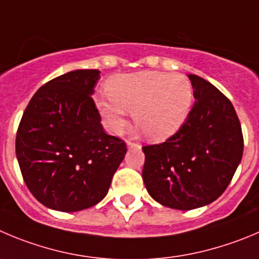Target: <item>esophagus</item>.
<instances>
[{"instance_id":"esophagus-1","label":"esophagus","mask_w":259,"mask_h":259,"mask_svg":"<svg viewBox=\"0 0 259 259\" xmlns=\"http://www.w3.org/2000/svg\"><path fill=\"white\" fill-rule=\"evenodd\" d=\"M137 145H139V144H136V142L130 141V140H128V141H127V147H135V146H137Z\"/></svg>"}]
</instances>
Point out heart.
I'll use <instances>...</instances> for the list:
<instances>
[{
	"label": "heart",
	"instance_id": "heart-1",
	"mask_svg": "<svg viewBox=\"0 0 259 259\" xmlns=\"http://www.w3.org/2000/svg\"><path fill=\"white\" fill-rule=\"evenodd\" d=\"M108 95L95 99L105 128L119 135L132 112L135 123L147 137L165 140L184 124L193 103V88L179 73L140 71L122 73L107 81Z\"/></svg>",
	"mask_w": 259,
	"mask_h": 259
}]
</instances>
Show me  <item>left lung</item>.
<instances>
[{
    "instance_id": "1",
    "label": "left lung",
    "mask_w": 259,
    "mask_h": 259,
    "mask_svg": "<svg viewBox=\"0 0 259 259\" xmlns=\"http://www.w3.org/2000/svg\"><path fill=\"white\" fill-rule=\"evenodd\" d=\"M194 102L179 131L142 147V179L150 196L166 207L193 210L224 193L242 160V125L230 100L212 83L189 75Z\"/></svg>"
}]
</instances>
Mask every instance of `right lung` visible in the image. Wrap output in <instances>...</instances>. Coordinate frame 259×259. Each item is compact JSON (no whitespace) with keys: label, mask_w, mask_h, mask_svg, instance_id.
Here are the masks:
<instances>
[{"label":"right lung","mask_w":259,"mask_h":259,"mask_svg":"<svg viewBox=\"0 0 259 259\" xmlns=\"http://www.w3.org/2000/svg\"><path fill=\"white\" fill-rule=\"evenodd\" d=\"M98 70H76L44 83L29 102L16 134L23 179L44 206L75 212L108 193L127 146L104 132L94 99Z\"/></svg>","instance_id":"1"}]
</instances>
